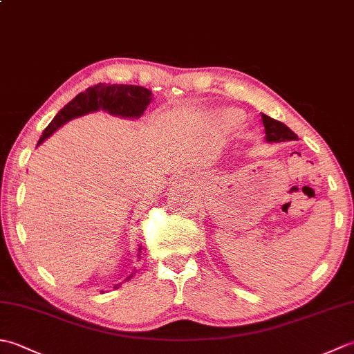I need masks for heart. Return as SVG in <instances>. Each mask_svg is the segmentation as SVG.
I'll use <instances>...</instances> for the list:
<instances>
[{
	"label": "heart",
	"instance_id": "1",
	"mask_svg": "<svg viewBox=\"0 0 354 354\" xmlns=\"http://www.w3.org/2000/svg\"><path fill=\"white\" fill-rule=\"evenodd\" d=\"M240 123H242V114L234 109H225L219 112L214 118V124L225 132L236 131Z\"/></svg>",
	"mask_w": 354,
	"mask_h": 354
}]
</instances>
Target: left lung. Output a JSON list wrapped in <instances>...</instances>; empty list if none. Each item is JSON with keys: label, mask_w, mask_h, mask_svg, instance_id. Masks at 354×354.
Returning <instances> with one entry per match:
<instances>
[{"label": "left lung", "mask_w": 354, "mask_h": 354, "mask_svg": "<svg viewBox=\"0 0 354 354\" xmlns=\"http://www.w3.org/2000/svg\"><path fill=\"white\" fill-rule=\"evenodd\" d=\"M263 126L266 131V141L268 142H281V141H297L298 135L290 131L284 123L278 122V120L270 118L265 114H261Z\"/></svg>", "instance_id": "1"}]
</instances>
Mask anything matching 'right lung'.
I'll list each match as a JSON object with an SVG mask.
<instances>
[{"label": "right lung", "instance_id": "right-lung-1", "mask_svg": "<svg viewBox=\"0 0 354 354\" xmlns=\"http://www.w3.org/2000/svg\"><path fill=\"white\" fill-rule=\"evenodd\" d=\"M150 94L152 93L145 86L97 84L85 89L84 93L77 94L68 104H65L57 112V115L44 129L37 145H41L45 138H48L53 132L66 122H70L71 118L85 115L88 112L103 109L108 111L112 115L138 118L147 108L150 100H152Z\"/></svg>", "mask_w": 354, "mask_h": 354}]
</instances>
